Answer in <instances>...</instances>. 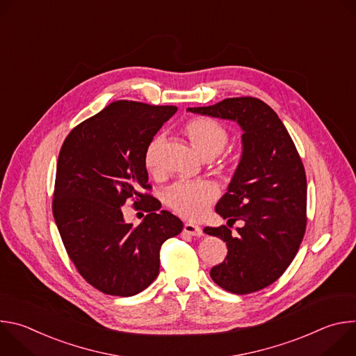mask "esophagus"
Here are the masks:
<instances>
[{
    "instance_id": "esophagus-1",
    "label": "esophagus",
    "mask_w": 356,
    "mask_h": 356,
    "mask_svg": "<svg viewBox=\"0 0 356 356\" xmlns=\"http://www.w3.org/2000/svg\"><path fill=\"white\" fill-rule=\"evenodd\" d=\"M184 232L188 234V235H193V236H202L204 235V232H202V228L195 225V224H191V222H186L184 224Z\"/></svg>"
}]
</instances>
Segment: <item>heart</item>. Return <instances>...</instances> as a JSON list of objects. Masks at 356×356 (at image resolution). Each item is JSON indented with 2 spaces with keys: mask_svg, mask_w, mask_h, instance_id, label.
Returning a JSON list of instances; mask_svg holds the SVG:
<instances>
[{
  "mask_svg": "<svg viewBox=\"0 0 356 356\" xmlns=\"http://www.w3.org/2000/svg\"><path fill=\"white\" fill-rule=\"evenodd\" d=\"M184 131L198 154L206 158H214L225 147L228 142L227 129L211 118H191ZM161 138L152 139L145 150V166L147 170H156L159 166ZM218 194L211 181H181L175 184L166 195L168 204L179 216L195 220L204 214L210 202Z\"/></svg>",
  "mask_w": 356,
  "mask_h": 356,
  "instance_id": "obj_1",
  "label": "heart"
}]
</instances>
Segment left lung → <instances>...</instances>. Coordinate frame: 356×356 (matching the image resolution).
I'll list each match as a JSON object with an SVG mask.
<instances>
[{
  "instance_id": "8db88e82",
  "label": "left lung",
  "mask_w": 356,
  "mask_h": 356,
  "mask_svg": "<svg viewBox=\"0 0 356 356\" xmlns=\"http://www.w3.org/2000/svg\"><path fill=\"white\" fill-rule=\"evenodd\" d=\"M187 111L235 121L243 132L241 161L216 213L245 225L235 235L225 225L204 228L228 248L210 276L235 294L265 289L289 268L306 232L307 180L297 149L277 114L258 98H225Z\"/></svg>"
}]
</instances>
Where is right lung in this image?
<instances>
[{
  "mask_svg": "<svg viewBox=\"0 0 356 356\" xmlns=\"http://www.w3.org/2000/svg\"><path fill=\"white\" fill-rule=\"evenodd\" d=\"M175 106L114 101L83 121L65 139L54 194V217L69 258L97 290L129 297L159 275L162 243L183 222L143 190L147 184L145 150ZM132 197L148 216L134 227L122 206Z\"/></svg>",
  "mask_w": 356,
  "mask_h": 356,
  "instance_id": "1",
  "label": "right lung"
}]
</instances>
